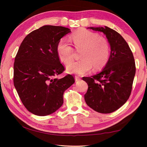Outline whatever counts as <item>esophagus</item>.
I'll use <instances>...</instances> for the list:
<instances>
[{
    "mask_svg": "<svg viewBox=\"0 0 147 147\" xmlns=\"http://www.w3.org/2000/svg\"><path fill=\"white\" fill-rule=\"evenodd\" d=\"M75 82H79L80 80H81V78H80L79 77H78V76H75Z\"/></svg>",
    "mask_w": 147,
    "mask_h": 147,
    "instance_id": "1",
    "label": "esophagus"
}]
</instances>
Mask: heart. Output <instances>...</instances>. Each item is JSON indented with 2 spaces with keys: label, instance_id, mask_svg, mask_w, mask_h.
<instances>
[{
  "label": "heart",
  "instance_id": "b5f03b06",
  "mask_svg": "<svg viewBox=\"0 0 147 147\" xmlns=\"http://www.w3.org/2000/svg\"><path fill=\"white\" fill-rule=\"evenodd\" d=\"M70 40L77 50L82 49L81 59L72 62L66 67L69 73L83 75L91 70L104 67L109 59L110 45L105 38L96 32L86 29H79L70 35ZM56 51L60 61L65 64L73 59V48L64 39H61L57 45Z\"/></svg>",
  "mask_w": 147,
  "mask_h": 147
}]
</instances>
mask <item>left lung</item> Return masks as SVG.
Returning <instances> with one entry per match:
<instances>
[{
	"instance_id": "left-lung-1",
	"label": "left lung",
	"mask_w": 147,
	"mask_h": 147,
	"mask_svg": "<svg viewBox=\"0 0 147 147\" xmlns=\"http://www.w3.org/2000/svg\"><path fill=\"white\" fill-rule=\"evenodd\" d=\"M88 28L103 32L111 51L100 72L83 77L88 85L84 100L96 112L110 113L125 104L131 95L136 74L134 58L127 43L117 31L107 26Z\"/></svg>"
}]
</instances>
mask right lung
Returning a JSON list of instances; mask_svg holds the SVG:
<instances>
[{"instance_id": "1", "label": "right lung", "mask_w": 147, "mask_h": 147, "mask_svg": "<svg viewBox=\"0 0 147 147\" xmlns=\"http://www.w3.org/2000/svg\"><path fill=\"white\" fill-rule=\"evenodd\" d=\"M71 32L63 26L47 25L31 32L21 43L14 63L13 83L20 98L29 112L46 116L63 104L64 91L75 83L63 72L56 51L62 37Z\"/></svg>"}]
</instances>
